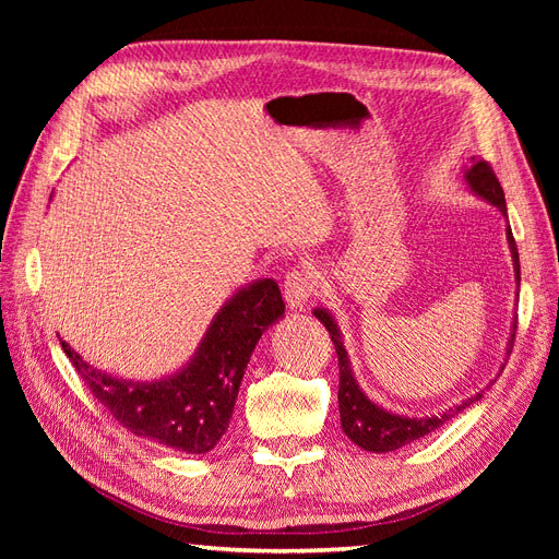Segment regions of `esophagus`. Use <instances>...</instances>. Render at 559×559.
I'll list each match as a JSON object with an SVG mask.
<instances>
[{"instance_id":"obj_1","label":"esophagus","mask_w":559,"mask_h":559,"mask_svg":"<svg viewBox=\"0 0 559 559\" xmlns=\"http://www.w3.org/2000/svg\"><path fill=\"white\" fill-rule=\"evenodd\" d=\"M282 289H284L286 302H289V308L302 310L312 300L317 286H314L310 270H294V273L286 275Z\"/></svg>"}]
</instances>
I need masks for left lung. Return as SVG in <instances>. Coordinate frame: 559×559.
I'll return each mask as SVG.
<instances>
[{
    "mask_svg": "<svg viewBox=\"0 0 559 559\" xmlns=\"http://www.w3.org/2000/svg\"><path fill=\"white\" fill-rule=\"evenodd\" d=\"M466 181L473 191H476L480 198H485L487 202H492L495 207L501 210V214L506 216V198H503V189L501 183L492 170V165L487 160H476L473 158V165L466 170ZM509 247L513 253V265H515V275L520 282V257H518V245L513 233L509 228ZM314 317L326 326L331 341L335 345V354H337V368H341V382H337V405H341V425L343 431L352 438L354 443L364 450L370 452H392L399 450L403 445H408L413 441H419L429 433H433L438 427H443L448 419H452L454 415H460L462 411H466L471 403L480 401L483 394H476L473 399L462 401L454 408L441 413V415H431V417H401L394 413L382 411L380 405L370 403L364 392L359 389V384L354 382L352 378V368L347 361V352L343 347L341 333H337L335 321L331 319L329 312L324 310H314ZM518 329V321L515 326ZM515 343V331L511 335V345ZM513 347H509L511 352Z\"/></svg>",
    "mask_w": 559,
    "mask_h": 559,
    "instance_id": "obj_1",
    "label": "left lung"
}]
</instances>
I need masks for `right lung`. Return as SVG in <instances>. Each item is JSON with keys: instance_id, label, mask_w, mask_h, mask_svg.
<instances>
[{"instance_id": "obj_1", "label": "right lung", "mask_w": 559, "mask_h": 559, "mask_svg": "<svg viewBox=\"0 0 559 559\" xmlns=\"http://www.w3.org/2000/svg\"><path fill=\"white\" fill-rule=\"evenodd\" d=\"M282 312L277 282L251 284L216 314L193 361L175 378L151 384L99 373L60 343L91 394L118 425L165 448L205 454L226 433L251 352Z\"/></svg>"}]
</instances>
